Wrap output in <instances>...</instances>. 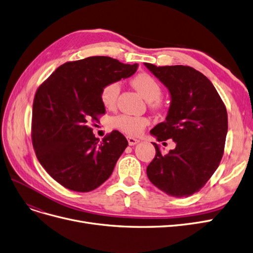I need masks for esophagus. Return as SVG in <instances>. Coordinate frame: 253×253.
I'll use <instances>...</instances> for the list:
<instances>
[{
    "label": "esophagus",
    "mask_w": 253,
    "mask_h": 253,
    "mask_svg": "<svg viewBox=\"0 0 253 253\" xmlns=\"http://www.w3.org/2000/svg\"><path fill=\"white\" fill-rule=\"evenodd\" d=\"M127 139V142H128V145H135L139 142V140L136 139V138H133V137H126Z\"/></svg>",
    "instance_id": "esophagus-1"
}]
</instances>
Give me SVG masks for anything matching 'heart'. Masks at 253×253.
<instances>
[{
  "label": "heart",
  "instance_id": "b5f03b06",
  "mask_svg": "<svg viewBox=\"0 0 253 253\" xmlns=\"http://www.w3.org/2000/svg\"><path fill=\"white\" fill-rule=\"evenodd\" d=\"M134 87L142 94L150 106L155 110L163 107L161 96L163 94V87L159 81L148 73H140L132 81ZM120 92V83L118 81H111L103 86L100 90V102L108 108L112 109L116 106ZM149 124V119L145 116H137L129 114H119L112 118V126L128 136H138L143 132Z\"/></svg>",
  "mask_w": 253,
  "mask_h": 253
}]
</instances>
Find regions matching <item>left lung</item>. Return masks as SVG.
<instances>
[{
	"label": "left lung",
	"instance_id": "8db88e82",
	"mask_svg": "<svg viewBox=\"0 0 253 253\" xmlns=\"http://www.w3.org/2000/svg\"><path fill=\"white\" fill-rule=\"evenodd\" d=\"M144 65L171 94L166 120L150 133L159 141L176 143L168 154L153 143L156 157L146 168L147 176L166 194L188 197L207 184L223 157L226 107L211 81L193 67Z\"/></svg>",
	"mask_w": 253,
	"mask_h": 253
}]
</instances>
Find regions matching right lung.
<instances>
[{
  "instance_id": "add662e5",
  "label": "right lung",
  "mask_w": 253,
  "mask_h": 253,
  "mask_svg": "<svg viewBox=\"0 0 253 253\" xmlns=\"http://www.w3.org/2000/svg\"><path fill=\"white\" fill-rule=\"evenodd\" d=\"M137 64L94 56L59 66L38 87L31 137L36 157L57 183L76 192L96 189L112 174L127 146L114 129L99 141L92 126L104 115L100 90L111 81L135 74Z\"/></svg>"
}]
</instances>
